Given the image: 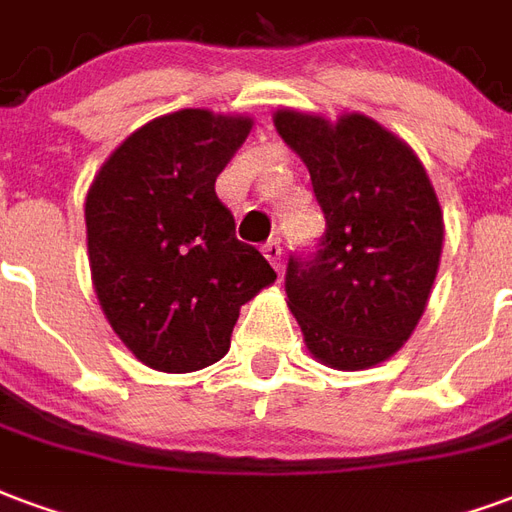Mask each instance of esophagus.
Returning <instances> with one entry per match:
<instances>
[{
    "label": "esophagus",
    "instance_id": "1",
    "mask_svg": "<svg viewBox=\"0 0 512 512\" xmlns=\"http://www.w3.org/2000/svg\"><path fill=\"white\" fill-rule=\"evenodd\" d=\"M261 251H264V256H267V261H270L272 267L281 272V256H283L281 242H278V240L264 242V248H261Z\"/></svg>",
    "mask_w": 512,
    "mask_h": 512
}]
</instances>
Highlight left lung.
<instances>
[{
  "mask_svg": "<svg viewBox=\"0 0 512 512\" xmlns=\"http://www.w3.org/2000/svg\"><path fill=\"white\" fill-rule=\"evenodd\" d=\"M281 138L311 171L327 220L311 253H292L286 297L316 360L360 371L393 357L420 322L442 256V210L404 141L363 114L283 108Z\"/></svg>",
  "mask_w": 512,
  "mask_h": 512,
  "instance_id": "left-lung-1",
  "label": "left lung"
}]
</instances>
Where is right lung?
<instances>
[{
  "instance_id": "obj_1",
  "label": "right lung",
  "mask_w": 512,
  "mask_h": 512,
  "mask_svg": "<svg viewBox=\"0 0 512 512\" xmlns=\"http://www.w3.org/2000/svg\"><path fill=\"white\" fill-rule=\"evenodd\" d=\"M248 117L185 108L128 136L87 193L95 292L114 333L149 368L190 374L229 352L240 305L275 281L237 240L215 179Z\"/></svg>"
}]
</instances>
